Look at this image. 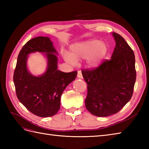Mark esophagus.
Here are the masks:
<instances>
[{
    "instance_id": "34e87169",
    "label": "esophagus",
    "mask_w": 149,
    "mask_h": 149,
    "mask_svg": "<svg viewBox=\"0 0 149 149\" xmlns=\"http://www.w3.org/2000/svg\"><path fill=\"white\" fill-rule=\"evenodd\" d=\"M77 77H78V78H79V79H83V75H82L81 71H78Z\"/></svg>"
}]
</instances>
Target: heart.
Returning a JSON list of instances; mask_svg holds the SVG:
<instances>
[{"label":"heart","instance_id":"1","mask_svg":"<svg viewBox=\"0 0 149 149\" xmlns=\"http://www.w3.org/2000/svg\"><path fill=\"white\" fill-rule=\"evenodd\" d=\"M108 51V45L104 42L92 39L75 43L70 47V52L63 54L65 61L74 65L77 62L87 59V65L90 68H95L102 63Z\"/></svg>","mask_w":149,"mask_h":149}]
</instances>
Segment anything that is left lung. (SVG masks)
Instances as JSON below:
<instances>
[{
  "label": "left lung",
  "mask_w": 149,
  "mask_h": 149,
  "mask_svg": "<svg viewBox=\"0 0 149 149\" xmlns=\"http://www.w3.org/2000/svg\"><path fill=\"white\" fill-rule=\"evenodd\" d=\"M116 45L110 60L82 71L88 84L85 106L92 115L104 117L118 113L131 99L136 81L133 50L120 34L113 33Z\"/></svg>",
  "instance_id": "8db88e82"
}]
</instances>
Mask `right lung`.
Segmentation results:
<instances>
[{
    "mask_svg": "<svg viewBox=\"0 0 149 149\" xmlns=\"http://www.w3.org/2000/svg\"><path fill=\"white\" fill-rule=\"evenodd\" d=\"M36 52L43 53L47 60L46 71L38 77L31 74L26 65L28 56ZM58 54L49 37L38 36L28 41L18 54L13 75L16 93L20 102L36 116L56 115L63 92L76 78V71L58 70Z\"/></svg>",
    "mask_w": 149,
    "mask_h": 149,
    "instance_id": "1",
    "label": "right lung"
}]
</instances>
